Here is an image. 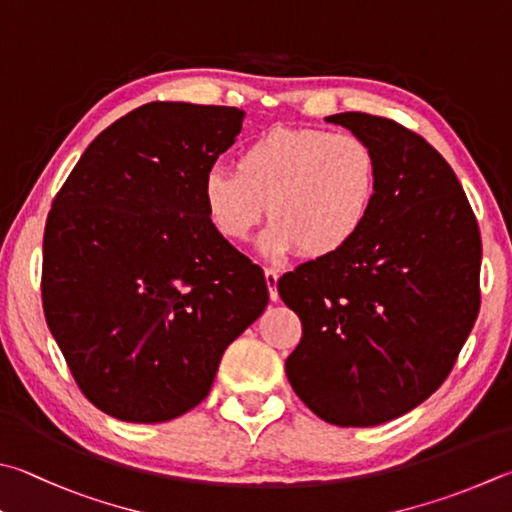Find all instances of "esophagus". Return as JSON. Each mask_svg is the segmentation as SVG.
Listing matches in <instances>:
<instances>
[{"mask_svg": "<svg viewBox=\"0 0 512 512\" xmlns=\"http://www.w3.org/2000/svg\"><path fill=\"white\" fill-rule=\"evenodd\" d=\"M266 277V286H268V295H271V300L277 302L280 300V295H277V280H280V273L275 271V268H266L264 271Z\"/></svg>", "mask_w": 512, "mask_h": 512, "instance_id": "esophagus-1", "label": "esophagus"}]
</instances>
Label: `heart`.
I'll return each instance as SVG.
<instances>
[{
	"label": "heart",
	"instance_id": "1",
	"mask_svg": "<svg viewBox=\"0 0 512 512\" xmlns=\"http://www.w3.org/2000/svg\"><path fill=\"white\" fill-rule=\"evenodd\" d=\"M380 163L365 138L322 127L275 125L241 147L230 167L201 179V208L230 244L248 241L268 206L262 253L327 259L349 248L376 210Z\"/></svg>",
	"mask_w": 512,
	"mask_h": 512
}]
</instances>
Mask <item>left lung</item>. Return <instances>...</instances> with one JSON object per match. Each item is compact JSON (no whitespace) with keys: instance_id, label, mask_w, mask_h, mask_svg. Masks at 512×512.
Segmentation results:
<instances>
[{"instance_id":"1","label":"left lung","mask_w":512,"mask_h":512,"mask_svg":"<svg viewBox=\"0 0 512 512\" xmlns=\"http://www.w3.org/2000/svg\"><path fill=\"white\" fill-rule=\"evenodd\" d=\"M327 123L374 147L380 190L349 248L277 282L302 320L286 376L322 421L369 427L448 378L479 313L481 237L457 174L425 138L360 111Z\"/></svg>"}]
</instances>
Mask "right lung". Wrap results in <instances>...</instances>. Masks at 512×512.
<instances>
[{
	"label": "right lung",
	"mask_w": 512,
	"mask_h": 512,
	"mask_svg": "<svg viewBox=\"0 0 512 512\" xmlns=\"http://www.w3.org/2000/svg\"><path fill=\"white\" fill-rule=\"evenodd\" d=\"M241 123L237 107L150 102L98 134L55 194L46 324L82 394L120 421L197 407L266 309L264 271L210 228L199 194Z\"/></svg>",
	"instance_id": "1"
}]
</instances>
